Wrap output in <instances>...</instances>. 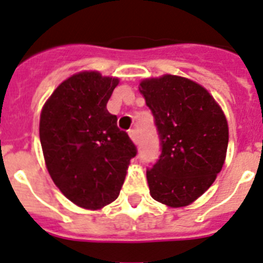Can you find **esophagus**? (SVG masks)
Returning <instances> with one entry per match:
<instances>
[{
	"label": "esophagus",
	"mask_w": 263,
	"mask_h": 263,
	"mask_svg": "<svg viewBox=\"0 0 263 263\" xmlns=\"http://www.w3.org/2000/svg\"><path fill=\"white\" fill-rule=\"evenodd\" d=\"M128 135H129V137H131V140L134 141V143H137V141H139V136H137L136 129H129Z\"/></svg>",
	"instance_id": "34e87169"
}]
</instances>
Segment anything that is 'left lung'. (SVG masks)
I'll return each mask as SVG.
<instances>
[{
    "instance_id": "8db88e82",
    "label": "left lung",
    "mask_w": 263,
    "mask_h": 263,
    "mask_svg": "<svg viewBox=\"0 0 263 263\" xmlns=\"http://www.w3.org/2000/svg\"><path fill=\"white\" fill-rule=\"evenodd\" d=\"M155 118L161 155L146 169L149 193L169 207L198 199L220 173L228 148V123L214 97L199 84L165 74L140 82Z\"/></svg>"
}]
</instances>
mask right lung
<instances>
[{
    "instance_id": "right-lung-1",
    "label": "right lung",
    "mask_w": 263,
    "mask_h": 263,
    "mask_svg": "<svg viewBox=\"0 0 263 263\" xmlns=\"http://www.w3.org/2000/svg\"><path fill=\"white\" fill-rule=\"evenodd\" d=\"M115 77L81 72L61 82L40 114L39 135L52 181L70 202L98 210L118 198L137 153L107 111Z\"/></svg>"
}]
</instances>
